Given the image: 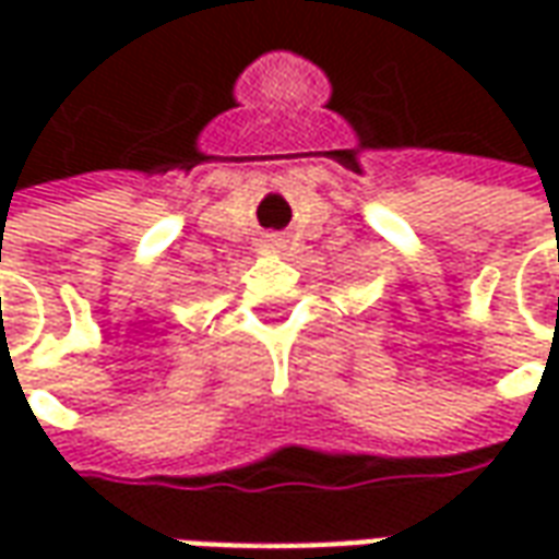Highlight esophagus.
Returning a JSON list of instances; mask_svg holds the SVG:
<instances>
[{
	"label": "esophagus",
	"instance_id": "1",
	"mask_svg": "<svg viewBox=\"0 0 559 559\" xmlns=\"http://www.w3.org/2000/svg\"><path fill=\"white\" fill-rule=\"evenodd\" d=\"M281 248H284L281 233H266V236L260 239V251H281Z\"/></svg>",
	"mask_w": 559,
	"mask_h": 559
}]
</instances>
